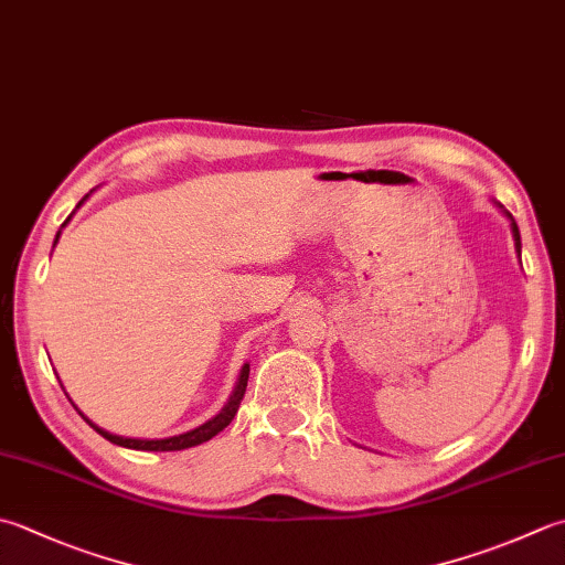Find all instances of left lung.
Instances as JSON below:
<instances>
[{
	"label": "left lung",
	"mask_w": 565,
	"mask_h": 565,
	"mask_svg": "<svg viewBox=\"0 0 565 565\" xmlns=\"http://www.w3.org/2000/svg\"><path fill=\"white\" fill-rule=\"evenodd\" d=\"M494 205L502 210V215H504L507 220H510V227H512V237H514V249H516V257H522V237H519V227H516V223H514V217H512L510 213H507L504 205H500V203H497V201H494ZM519 262H522V259H519Z\"/></svg>",
	"instance_id": "8db88e82"
}]
</instances>
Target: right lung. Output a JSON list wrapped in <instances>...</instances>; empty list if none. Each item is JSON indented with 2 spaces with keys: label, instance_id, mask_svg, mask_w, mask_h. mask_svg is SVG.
<instances>
[{
  "label": "right lung",
  "instance_id": "right-lung-1",
  "mask_svg": "<svg viewBox=\"0 0 565 565\" xmlns=\"http://www.w3.org/2000/svg\"><path fill=\"white\" fill-rule=\"evenodd\" d=\"M85 201H87V195L83 198L81 203H77V207H81ZM68 220H71V217H68ZM68 220H65V223H68ZM65 223H63V227H65ZM58 237H61V230H58V235H55V242H58ZM55 242H53V247H55ZM247 380H249V362L242 364V370H239V377H237L235 390H232L227 404H225L223 408H220V414H215L213 418H207V422H205V424H201V426H195V428H191V430H185V434L169 436V438H125V436L109 434V430H105V428H99L97 424H93L90 418H87V416L81 412V408H77V406L73 404V399H71L68 394H65V396H68L71 404L77 408V414H81V416L85 418V422L90 424V426L97 430L99 436L107 438L109 444L121 446V448H131V450H153V452H163V450H185V448L201 446V444H205V440H210L213 436H217L220 430L227 428L232 418H235V414H237L242 396H245Z\"/></svg>",
  "mask_w": 565,
  "mask_h": 565
}]
</instances>
